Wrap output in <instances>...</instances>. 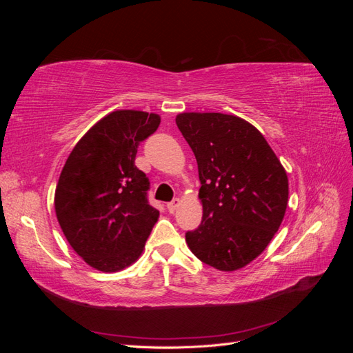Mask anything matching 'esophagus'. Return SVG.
I'll list each match as a JSON object with an SVG mask.
<instances>
[{
	"mask_svg": "<svg viewBox=\"0 0 353 353\" xmlns=\"http://www.w3.org/2000/svg\"><path fill=\"white\" fill-rule=\"evenodd\" d=\"M179 205H181V200H179V199H174L172 201L168 203V210H169L170 213H174V212L178 209Z\"/></svg>",
	"mask_w": 353,
	"mask_h": 353,
	"instance_id": "34e87169",
	"label": "esophagus"
}]
</instances>
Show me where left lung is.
<instances>
[{
  "instance_id": "left-lung-1",
  "label": "left lung",
  "mask_w": 353,
  "mask_h": 353,
  "mask_svg": "<svg viewBox=\"0 0 353 353\" xmlns=\"http://www.w3.org/2000/svg\"><path fill=\"white\" fill-rule=\"evenodd\" d=\"M193 150L203 206L185 234L196 258L219 271L254 261L279 231L288 201L284 166L265 137L234 114L187 112L175 119Z\"/></svg>"
}]
</instances>
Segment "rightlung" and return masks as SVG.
I'll return each mask as SVG.
<instances>
[{
	"instance_id": "obj_1",
	"label": "right lung",
	"mask_w": 353,
	"mask_h": 353,
	"mask_svg": "<svg viewBox=\"0 0 353 353\" xmlns=\"http://www.w3.org/2000/svg\"><path fill=\"white\" fill-rule=\"evenodd\" d=\"M159 125L156 113L114 110L90 128L61 169L57 221L94 270L117 272L137 262L159 219L147 201L150 183L135 166L138 143Z\"/></svg>"
}]
</instances>
